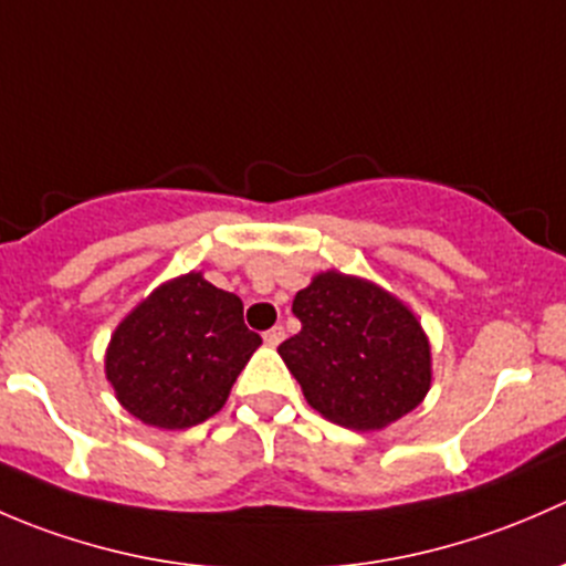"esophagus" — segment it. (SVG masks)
Wrapping results in <instances>:
<instances>
[{
	"mask_svg": "<svg viewBox=\"0 0 566 566\" xmlns=\"http://www.w3.org/2000/svg\"><path fill=\"white\" fill-rule=\"evenodd\" d=\"M262 339H265V345L276 347L279 342L284 339V328H282V325H273V328H268L265 334H262Z\"/></svg>",
	"mask_w": 566,
	"mask_h": 566,
	"instance_id": "34e87169",
	"label": "esophagus"
}]
</instances>
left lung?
<instances>
[{"instance_id":"left-lung-1","label":"left lung","mask_w":566,"mask_h":566,"mask_svg":"<svg viewBox=\"0 0 566 566\" xmlns=\"http://www.w3.org/2000/svg\"><path fill=\"white\" fill-rule=\"evenodd\" d=\"M301 331L279 345L306 402L334 424L384 430L430 391V342L413 312L378 284L339 271L293 301Z\"/></svg>"}]
</instances>
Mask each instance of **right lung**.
I'll return each instance as SVG.
<instances>
[{"label": "right lung", "instance_id": "obj_1", "mask_svg": "<svg viewBox=\"0 0 566 566\" xmlns=\"http://www.w3.org/2000/svg\"><path fill=\"white\" fill-rule=\"evenodd\" d=\"M260 345V334L243 323V301L191 271L153 290L117 325L106 378L130 416L186 430L224 408Z\"/></svg>", "mask_w": 566, "mask_h": 566}]
</instances>
